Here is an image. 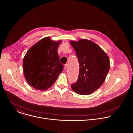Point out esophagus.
Here are the masks:
<instances>
[{
	"instance_id": "obj_1",
	"label": "esophagus",
	"mask_w": 133,
	"mask_h": 133,
	"mask_svg": "<svg viewBox=\"0 0 133 133\" xmlns=\"http://www.w3.org/2000/svg\"><path fill=\"white\" fill-rule=\"evenodd\" d=\"M68 67H69V65H68V63H67V64H65L64 65V69H65V70H67L68 68Z\"/></svg>"
}]
</instances>
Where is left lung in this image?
<instances>
[{
    "label": "left lung",
    "mask_w": 133,
    "mask_h": 133,
    "mask_svg": "<svg viewBox=\"0 0 133 133\" xmlns=\"http://www.w3.org/2000/svg\"><path fill=\"white\" fill-rule=\"evenodd\" d=\"M75 50L79 63L77 81L71 84L72 89L78 94H91L104 82L110 68L107 54L91 40L81 39L70 41Z\"/></svg>",
    "instance_id": "8db88e82"
}]
</instances>
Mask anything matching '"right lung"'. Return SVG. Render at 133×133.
Listing matches in <instances>:
<instances>
[{
    "instance_id": "obj_1",
    "label": "right lung",
    "mask_w": 133,
    "mask_h": 133,
    "mask_svg": "<svg viewBox=\"0 0 133 133\" xmlns=\"http://www.w3.org/2000/svg\"><path fill=\"white\" fill-rule=\"evenodd\" d=\"M61 40L41 39L27 51L23 60L25 80L36 90L44 91L51 88L62 72L63 65L57 52Z\"/></svg>"
}]
</instances>
